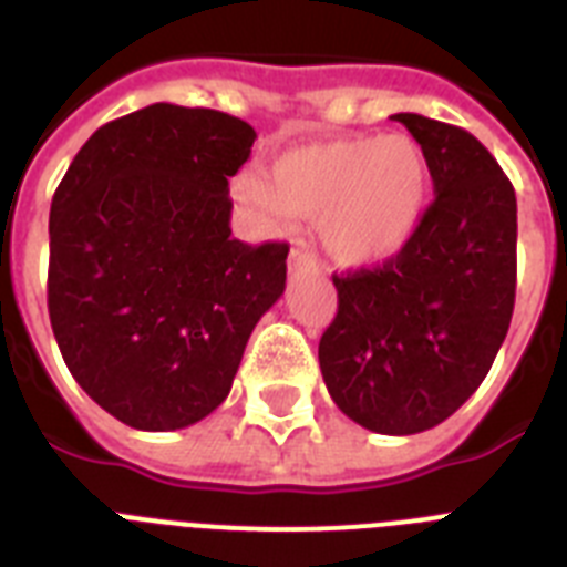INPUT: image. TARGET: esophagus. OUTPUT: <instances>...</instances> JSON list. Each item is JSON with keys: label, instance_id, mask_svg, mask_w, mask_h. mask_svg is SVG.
<instances>
[{"label": "esophagus", "instance_id": "1", "mask_svg": "<svg viewBox=\"0 0 567 567\" xmlns=\"http://www.w3.org/2000/svg\"><path fill=\"white\" fill-rule=\"evenodd\" d=\"M288 268L290 274H297V270H317V262H313V256L305 254L302 248H293L288 256Z\"/></svg>", "mask_w": 567, "mask_h": 567}]
</instances>
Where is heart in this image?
Segmentation results:
<instances>
[{
  "mask_svg": "<svg viewBox=\"0 0 567 567\" xmlns=\"http://www.w3.org/2000/svg\"><path fill=\"white\" fill-rule=\"evenodd\" d=\"M245 194L270 214L317 219L319 245L342 268H368L408 248L431 196V165L408 134L342 136L290 147Z\"/></svg>",
  "mask_w": 567,
  "mask_h": 567,
  "instance_id": "b5f03b06",
  "label": "heart"
}]
</instances>
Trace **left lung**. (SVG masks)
Listing matches in <instances>:
<instances>
[{
    "label": "left lung",
    "instance_id": "1",
    "mask_svg": "<svg viewBox=\"0 0 567 567\" xmlns=\"http://www.w3.org/2000/svg\"><path fill=\"white\" fill-rule=\"evenodd\" d=\"M431 165L433 202L408 248L333 274L319 339L331 400L357 425L408 436L445 422L488 377L516 297V194L476 136L396 113Z\"/></svg>",
    "mask_w": 567,
    "mask_h": 567
}]
</instances>
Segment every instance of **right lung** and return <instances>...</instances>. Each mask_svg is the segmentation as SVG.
<instances>
[{"mask_svg":"<svg viewBox=\"0 0 567 567\" xmlns=\"http://www.w3.org/2000/svg\"><path fill=\"white\" fill-rule=\"evenodd\" d=\"M256 131L156 102L102 125L51 202L48 313L79 388L136 431L223 405L285 290L288 245L230 236L228 179Z\"/></svg>","mask_w":567,"mask_h":567,"instance_id":"add662e5","label":"right lung"}]
</instances>
